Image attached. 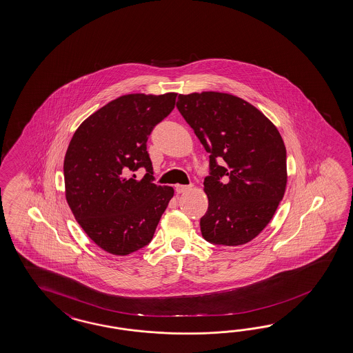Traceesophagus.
I'll list each match as a JSON object with an SVG mask.
<instances>
[{"mask_svg":"<svg viewBox=\"0 0 353 353\" xmlns=\"http://www.w3.org/2000/svg\"><path fill=\"white\" fill-rule=\"evenodd\" d=\"M176 192L177 194H183V192H186V191H189L191 189V186H188V185H176Z\"/></svg>","mask_w":353,"mask_h":353,"instance_id":"34e87169","label":"esophagus"}]
</instances>
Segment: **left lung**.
<instances>
[{
	"label": "left lung",
	"instance_id": "left-lung-1",
	"mask_svg": "<svg viewBox=\"0 0 353 353\" xmlns=\"http://www.w3.org/2000/svg\"><path fill=\"white\" fill-rule=\"evenodd\" d=\"M176 105L210 154L203 237L224 246L248 243L267 227L283 199V139L264 113L230 93L180 94ZM221 157L223 166L216 163Z\"/></svg>",
	"mask_w": 353,
	"mask_h": 353
}]
</instances>
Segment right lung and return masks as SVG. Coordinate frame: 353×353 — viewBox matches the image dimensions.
<instances>
[{
  "mask_svg": "<svg viewBox=\"0 0 353 353\" xmlns=\"http://www.w3.org/2000/svg\"><path fill=\"white\" fill-rule=\"evenodd\" d=\"M177 93L121 95L81 122L63 161L65 195L88 237L113 255L148 245L173 198V188L153 183L146 141L172 112ZM140 166L141 181L128 178Z\"/></svg>",
  "mask_w": 353,
  "mask_h": 353,
  "instance_id": "1",
  "label": "right lung"
}]
</instances>
